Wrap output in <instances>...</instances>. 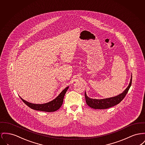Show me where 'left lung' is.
I'll return each instance as SVG.
<instances>
[{"label":"left lung","instance_id":"obj_1","mask_svg":"<svg viewBox=\"0 0 145 145\" xmlns=\"http://www.w3.org/2000/svg\"><path fill=\"white\" fill-rule=\"evenodd\" d=\"M132 83V76L131 77L130 82L127 88L122 93L119 94V95L110 97L108 99H93L89 98L87 96L85 92V98L86 104L90 107L94 109H107L112 107L121 102L123 99L125 97L126 95L131 86Z\"/></svg>","mask_w":145,"mask_h":145}]
</instances>
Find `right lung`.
Listing matches in <instances>:
<instances>
[{"label":"right lung","instance_id":"obj_1","mask_svg":"<svg viewBox=\"0 0 145 145\" xmlns=\"http://www.w3.org/2000/svg\"><path fill=\"white\" fill-rule=\"evenodd\" d=\"M68 89V86L66 88L56 99H55L50 102H48L44 104L32 103L27 102L25 100H23L21 97L20 98L27 106H28L29 107H30L33 110H35L37 111L48 112H54L59 110L61 107V106H62L65 95L66 94V91H67Z\"/></svg>","mask_w":145,"mask_h":145}]
</instances>
